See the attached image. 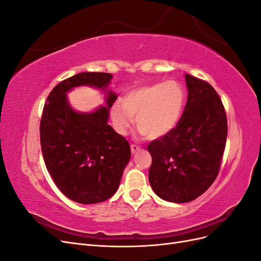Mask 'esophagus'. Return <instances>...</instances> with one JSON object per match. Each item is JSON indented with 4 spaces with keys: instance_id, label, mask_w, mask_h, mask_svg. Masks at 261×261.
Here are the masks:
<instances>
[{
    "instance_id": "esophagus-1",
    "label": "esophagus",
    "mask_w": 261,
    "mask_h": 261,
    "mask_svg": "<svg viewBox=\"0 0 261 261\" xmlns=\"http://www.w3.org/2000/svg\"><path fill=\"white\" fill-rule=\"evenodd\" d=\"M139 149H140V147L138 146V145H130V151H132V153L134 154V153H136L137 151H139Z\"/></svg>"
}]
</instances>
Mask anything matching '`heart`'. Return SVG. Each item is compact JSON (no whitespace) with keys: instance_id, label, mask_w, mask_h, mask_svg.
Masks as SVG:
<instances>
[{"instance_id":"1","label":"heart","mask_w":261,"mask_h":261,"mask_svg":"<svg viewBox=\"0 0 261 261\" xmlns=\"http://www.w3.org/2000/svg\"><path fill=\"white\" fill-rule=\"evenodd\" d=\"M187 93L177 81L156 83L133 89L112 106L110 115L114 129L124 135L136 117L138 130L156 139L174 129L183 116Z\"/></svg>"}]
</instances>
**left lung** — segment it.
<instances>
[{
  "mask_svg": "<svg viewBox=\"0 0 261 261\" xmlns=\"http://www.w3.org/2000/svg\"><path fill=\"white\" fill-rule=\"evenodd\" d=\"M185 80L188 96L179 123L148 146L152 156L149 183L160 198L175 203L196 199L215 181L227 135L217 91L199 78L185 74Z\"/></svg>",
  "mask_w": 261,
  "mask_h": 261,
  "instance_id": "1",
  "label": "left lung"
}]
</instances>
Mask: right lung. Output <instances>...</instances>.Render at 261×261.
I'll return each mask as SVG.
<instances>
[{"instance_id": "add662e5", "label": "right lung", "mask_w": 261, "mask_h": 261, "mask_svg": "<svg viewBox=\"0 0 261 261\" xmlns=\"http://www.w3.org/2000/svg\"><path fill=\"white\" fill-rule=\"evenodd\" d=\"M113 78L108 73H80L61 82L46 99L40 122V143L46 170L55 185L70 200L89 204L116 193L130 147L108 124L110 108L117 96L108 90ZM81 85L107 93V107L77 113L66 94Z\"/></svg>"}]
</instances>
